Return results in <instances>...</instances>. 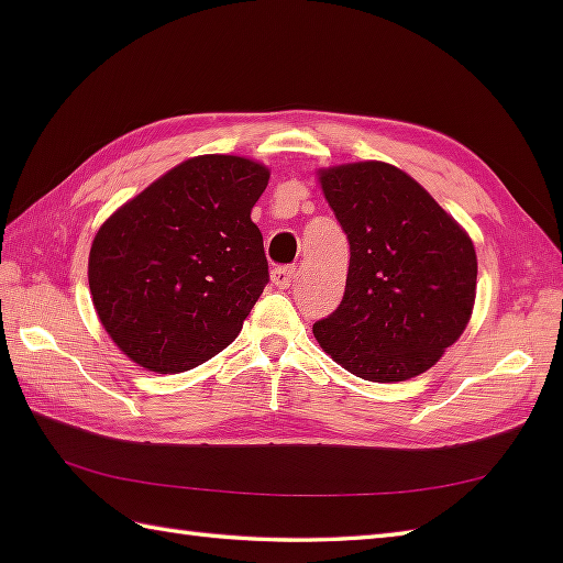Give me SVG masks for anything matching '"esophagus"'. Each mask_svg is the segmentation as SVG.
I'll use <instances>...</instances> for the list:
<instances>
[{"instance_id": "obj_1", "label": "esophagus", "mask_w": 563, "mask_h": 563, "mask_svg": "<svg viewBox=\"0 0 563 563\" xmlns=\"http://www.w3.org/2000/svg\"><path fill=\"white\" fill-rule=\"evenodd\" d=\"M271 278H273V283H275V288H278V290H288L290 285L295 283V278H297V271H295L292 266H278V268H273Z\"/></svg>"}]
</instances>
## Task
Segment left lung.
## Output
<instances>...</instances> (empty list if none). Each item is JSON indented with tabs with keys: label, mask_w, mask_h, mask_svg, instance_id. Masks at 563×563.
Masks as SVG:
<instances>
[{
	"label": "left lung",
	"mask_w": 563,
	"mask_h": 563,
	"mask_svg": "<svg viewBox=\"0 0 563 563\" xmlns=\"http://www.w3.org/2000/svg\"><path fill=\"white\" fill-rule=\"evenodd\" d=\"M351 244L339 309L312 327L333 361L369 382L433 367L462 336L476 297L470 234L409 174L385 162L319 172Z\"/></svg>",
	"instance_id": "8db88e82"
}]
</instances>
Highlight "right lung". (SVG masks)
Returning <instances> with one entry per match:
<instances>
[{
    "label": "right lung",
    "mask_w": 563,
    "mask_h": 563,
    "mask_svg": "<svg viewBox=\"0 0 563 563\" xmlns=\"http://www.w3.org/2000/svg\"><path fill=\"white\" fill-rule=\"evenodd\" d=\"M271 172L202 154L118 208L93 236L89 290L103 329L130 361L176 375L230 345L268 283L251 222Z\"/></svg>",
    "instance_id": "obj_1"
}]
</instances>
